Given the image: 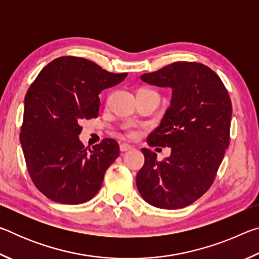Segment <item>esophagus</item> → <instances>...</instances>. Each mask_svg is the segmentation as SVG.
Segmentation results:
<instances>
[{
    "label": "esophagus",
    "mask_w": 259,
    "mask_h": 259,
    "mask_svg": "<svg viewBox=\"0 0 259 259\" xmlns=\"http://www.w3.org/2000/svg\"><path fill=\"white\" fill-rule=\"evenodd\" d=\"M133 146L129 145V144H121L120 145V151L121 152H126V151H130Z\"/></svg>",
    "instance_id": "esophagus-1"
}]
</instances>
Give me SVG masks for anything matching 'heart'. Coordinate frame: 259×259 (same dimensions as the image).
Returning <instances> with one entry per match:
<instances>
[{"instance_id": "heart-1", "label": "heart", "mask_w": 259, "mask_h": 259, "mask_svg": "<svg viewBox=\"0 0 259 259\" xmlns=\"http://www.w3.org/2000/svg\"><path fill=\"white\" fill-rule=\"evenodd\" d=\"M123 129L125 131L126 136H129V137H136V136H137V134H138L137 130H135L131 125H125Z\"/></svg>"}]
</instances>
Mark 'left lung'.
Returning a JSON list of instances; mask_svg holds the SVG:
<instances>
[{
  "label": "left lung",
  "instance_id": "left-lung-1",
  "mask_svg": "<svg viewBox=\"0 0 259 259\" xmlns=\"http://www.w3.org/2000/svg\"><path fill=\"white\" fill-rule=\"evenodd\" d=\"M140 80L172 90L160 125L148 136L150 146H168L157 161L142 148L145 163L136 177L147 203L161 209L190 205L209 190L230 144L232 103L219 76L205 65L177 61Z\"/></svg>",
  "mask_w": 259,
  "mask_h": 259
}]
</instances>
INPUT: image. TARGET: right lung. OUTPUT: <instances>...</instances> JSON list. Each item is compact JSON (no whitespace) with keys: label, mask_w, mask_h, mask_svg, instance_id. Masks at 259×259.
<instances>
[{"label":"right lung","mask_w":259,"mask_h":259,"mask_svg":"<svg viewBox=\"0 0 259 259\" xmlns=\"http://www.w3.org/2000/svg\"><path fill=\"white\" fill-rule=\"evenodd\" d=\"M128 74L109 73L80 57H59L42 69L24 102L20 133L26 165L37 190L55 202L80 204L97 194L120 154L111 138L87 151L82 120L97 117L99 94Z\"/></svg>","instance_id":"right-lung-1"}]
</instances>
